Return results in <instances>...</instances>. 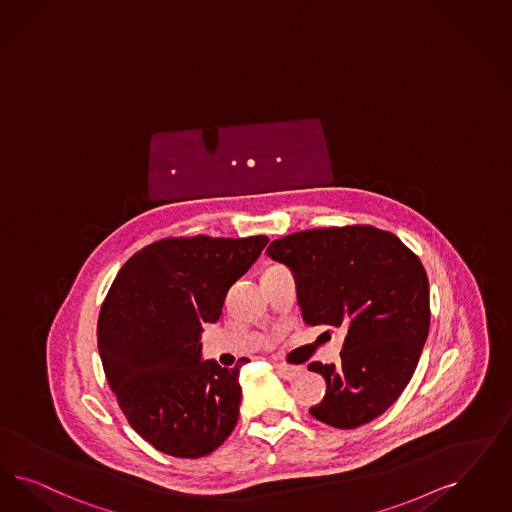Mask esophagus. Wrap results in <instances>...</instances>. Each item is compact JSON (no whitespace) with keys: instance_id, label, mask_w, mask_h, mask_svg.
<instances>
[{"instance_id":"obj_1","label":"esophagus","mask_w":512,"mask_h":512,"mask_svg":"<svg viewBox=\"0 0 512 512\" xmlns=\"http://www.w3.org/2000/svg\"><path fill=\"white\" fill-rule=\"evenodd\" d=\"M276 371L278 374L285 378V380H295L297 376H299L300 372L304 371L302 367H297V365H285V363H278L276 365Z\"/></svg>"}]
</instances>
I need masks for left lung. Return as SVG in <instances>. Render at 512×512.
Returning a JSON list of instances; mask_svg holds the SVG:
<instances>
[{
    "mask_svg": "<svg viewBox=\"0 0 512 512\" xmlns=\"http://www.w3.org/2000/svg\"><path fill=\"white\" fill-rule=\"evenodd\" d=\"M266 253L293 270L308 325L348 329L338 367L308 365L327 382L310 414L340 429L384 414L410 382L429 333V282L418 255L371 225L300 230Z\"/></svg>",
    "mask_w": 512,
    "mask_h": 512,
    "instance_id": "left-lung-1",
    "label": "left lung"
}]
</instances>
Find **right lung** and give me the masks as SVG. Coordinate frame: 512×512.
<instances>
[{
	"mask_svg": "<svg viewBox=\"0 0 512 512\" xmlns=\"http://www.w3.org/2000/svg\"><path fill=\"white\" fill-rule=\"evenodd\" d=\"M266 236L164 238L119 270L98 318V350L128 423L176 458H202L227 441L240 414L234 369L200 359L230 285L265 249Z\"/></svg>",
	"mask_w": 512,
	"mask_h": 512,
	"instance_id": "right-lung-1",
	"label": "right lung"
}]
</instances>
